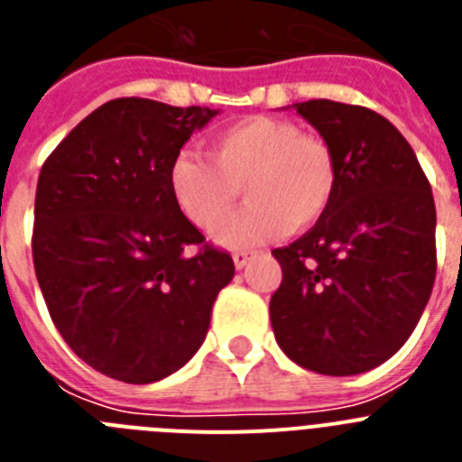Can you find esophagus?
<instances>
[{"label":"esophagus","instance_id":"esophagus-1","mask_svg":"<svg viewBox=\"0 0 462 462\" xmlns=\"http://www.w3.org/2000/svg\"><path fill=\"white\" fill-rule=\"evenodd\" d=\"M252 256H254V252H236L234 254L236 268H238V271H243V268L252 261Z\"/></svg>","mask_w":462,"mask_h":462}]
</instances>
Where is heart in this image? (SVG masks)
Here are the masks:
<instances>
[{
    "label": "heart",
    "instance_id": "b5f03b06",
    "mask_svg": "<svg viewBox=\"0 0 462 462\" xmlns=\"http://www.w3.org/2000/svg\"><path fill=\"white\" fill-rule=\"evenodd\" d=\"M208 162L194 152L173 159V199L191 224L215 228L237 202L251 201L217 228V243L245 250L319 222L337 187L336 157L321 138L273 117H247L208 141Z\"/></svg>",
    "mask_w": 462,
    "mask_h": 462
}]
</instances>
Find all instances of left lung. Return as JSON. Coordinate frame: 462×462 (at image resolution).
I'll use <instances>...</instances> for the list:
<instances>
[{"label":"left lung","instance_id":"left-lung-1","mask_svg":"<svg viewBox=\"0 0 462 462\" xmlns=\"http://www.w3.org/2000/svg\"><path fill=\"white\" fill-rule=\"evenodd\" d=\"M336 157L324 217L273 250L282 284L271 298L280 349L319 374H361L405 345L435 282V201L405 136L363 106L293 104Z\"/></svg>","mask_w":462,"mask_h":462}]
</instances>
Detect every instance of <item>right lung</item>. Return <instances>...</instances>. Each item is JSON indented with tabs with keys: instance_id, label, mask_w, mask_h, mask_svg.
<instances>
[{
	"instance_id": "add662e5",
	"label": "right lung",
	"mask_w": 462,
	"mask_h": 462,
	"mask_svg": "<svg viewBox=\"0 0 462 462\" xmlns=\"http://www.w3.org/2000/svg\"><path fill=\"white\" fill-rule=\"evenodd\" d=\"M219 110L113 99L89 113L41 169L36 280L67 345L126 383L180 370L203 345L234 259L203 245L169 171ZM201 244L199 255L189 247Z\"/></svg>"
}]
</instances>
